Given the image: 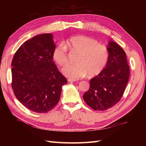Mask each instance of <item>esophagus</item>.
Here are the masks:
<instances>
[{"mask_svg":"<svg viewBox=\"0 0 146 146\" xmlns=\"http://www.w3.org/2000/svg\"><path fill=\"white\" fill-rule=\"evenodd\" d=\"M68 81L69 82H76L77 80L76 79H72V78H68Z\"/></svg>","mask_w":146,"mask_h":146,"instance_id":"obj_1","label":"esophagus"}]
</instances>
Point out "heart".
<instances>
[{"label": "heart", "instance_id": "1", "mask_svg": "<svg viewBox=\"0 0 146 146\" xmlns=\"http://www.w3.org/2000/svg\"><path fill=\"white\" fill-rule=\"evenodd\" d=\"M66 47L78 52L76 63H69L62 69L63 73L69 78H78L88 74V77H94L100 73L107 65L109 52L107 47L96 39L83 35H76L66 39ZM60 43L54 48L53 57L56 62L63 66L68 61L66 47Z\"/></svg>", "mask_w": 146, "mask_h": 146}]
</instances>
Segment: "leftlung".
<instances>
[{"label": "left lung", "mask_w": 146, "mask_h": 146, "mask_svg": "<svg viewBox=\"0 0 146 146\" xmlns=\"http://www.w3.org/2000/svg\"><path fill=\"white\" fill-rule=\"evenodd\" d=\"M109 58L105 68L90 80V89L83 99L94 110L104 111L121 100L130 76L126 54L117 43L110 40L107 47Z\"/></svg>", "instance_id": "left-lung-1"}]
</instances>
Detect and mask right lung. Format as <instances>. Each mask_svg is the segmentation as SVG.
I'll return each instance as SVG.
<instances>
[{
	"label": "right lung",
	"mask_w": 146,
	"mask_h": 146,
	"mask_svg": "<svg viewBox=\"0 0 146 146\" xmlns=\"http://www.w3.org/2000/svg\"><path fill=\"white\" fill-rule=\"evenodd\" d=\"M53 35H37L17 49L11 63V86L16 98L31 111L44 113L58 103L68 81L53 60Z\"/></svg>",
	"instance_id": "1"
}]
</instances>
